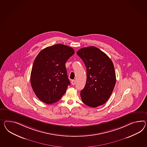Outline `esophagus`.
<instances>
[{"label":"esophagus","instance_id":"1","mask_svg":"<svg viewBox=\"0 0 147 147\" xmlns=\"http://www.w3.org/2000/svg\"><path fill=\"white\" fill-rule=\"evenodd\" d=\"M71 84L72 85H75L76 84L75 80H71Z\"/></svg>","mask_w":147,"mask_h":147}]
</instances>
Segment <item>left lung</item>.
Listing matches in <instances>:
<instances>
[{"mask_svg": "<svg viewBox=\"0 0 147 147\" xmlns=\"http://www.w3.org/2000/svg\"><path fill=\"white\" fill-rule=\"evenodd\" d=\"M77 54L86 67V83L80 91L82 101L92 108L103 105L112 94L116 84V72L112 61L94 46L82 48Z\"/></svg>", "mask_w": 147, "mask_h": 147, "instance_id": "8db88e82", "label": "left lung"}]
</instances>
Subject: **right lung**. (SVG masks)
Listing matches in <instances>:
<instances>
[{"label": "right lung", "instance_id": "right-lung-1", "mask_svg": "<svg viewBox=\"0 0 147 147\" xmlns=\"http://www.w3.org/2000/svg\"><path fill=\"white\" fill-rule=\"evenodd\" d=\"M75 51L63 44L42 49L34 61L30 82L37 97L46 104L60 100L70 84L65 64Z\"/></svg>", "mask_w": 147, "mask_h": 147}]
</instances>
